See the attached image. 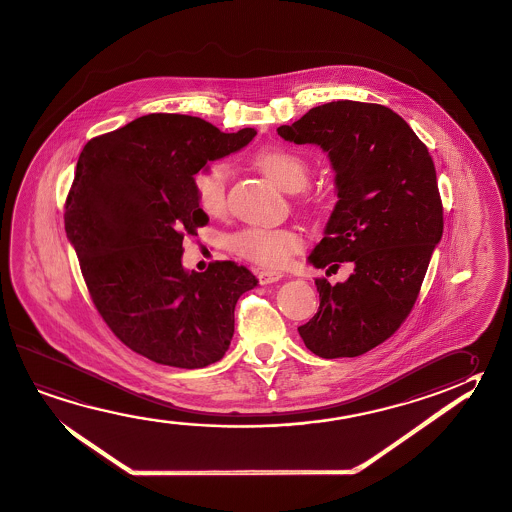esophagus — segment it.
Returning <instances> with one entry per match:
<instances>
[{
	"mask_svg": "<svg viewBox=\"0 0 512 512\" xmlns=\"http://www.w3.org/2000/svg\"><path fill=\"white\" fill-rule=\"evenodd\" d=\"M256 276H258L261 285H272V283H276V281L283 278L279 272H272V270H258Z\"/></svg>",
	"mask_w": 512,
	"mask_h": 512,
	"instance_id": "1",
	"label": "esophagus"
}]
</instances>
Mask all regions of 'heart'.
I'll return each instance as SVG.
<instances>
[{
    "label": "heart",
    "mask_w": 512,
    "mask_h": 512,
    "mask_svg": "<svg viewBox=\"0 0 512 512\" xmlns=\"http://www.w3.org/2000/svg\"><path fill=\"white\" fill-rule=\"evenodd\" d=\"M254 163L263 174L285 191L303 190L310 177V165L299 152L286 147L261 148ZM229 166L213 161L202 166L193 177V188L200 209L209 217L226 211ZM227 247L243 260L265 269H281L290 258L303 251V234L294 227H242L227 238Z\"/></svg>",
    "instance_id": "b5f03b06"
}]
</instances>
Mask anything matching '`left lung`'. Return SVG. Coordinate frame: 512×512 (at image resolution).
<instances>
[{
	"label": "left lung",
	"instance_id": "8db88e82",
	"mask_svg": "<svg viewBox=\"0 0 512 512\" xmlns=\"http://www.w3.org/2000/svg\"><path fill=\"white\" fill-rule=\"evenodd\" d=\"M278 134L295 145H319L335 170L337 204L308 260L317 269L355 265L344 283L315 279L319 310L297 331L321 358L364 355L407 319L441 242L434 161L385 105L330 102Z\"/></svg>",
	"mask_w": 512,
	"mask_h": 512
}]
</instances>
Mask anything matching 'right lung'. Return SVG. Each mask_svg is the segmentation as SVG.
<instances>
[{
    "mask_svg": "<svg viewBox=\"0 0 512 512\" xmlns=\"http://www.w3.org/2000/svg\"><path fill=\"white\" fill-rule=\"evenodd\" d=\"M254 129L226 134L186 114H147L87 141L64 227L96 310L125 346L156 364L199 369L226 355L234 306L258 285L215 261L182 267V240L206 226L193 177L238 152Z\"/></svg>",
    "mask_w": 512,
    "mask_h": 512,
    "instance_id": "obj_1",
    "label": "right lung"
}]
</instances>
